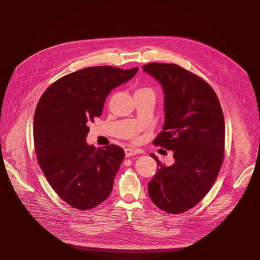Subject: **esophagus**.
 <instances>
[{
  "label": "esophagus",
  "mask_w": 260,
  "mask_h": 260,
  "mask_svg": "<svg viewBox=\"0 0 260 260\" xmlns=\"http://www.w3.org/2000/svg\"><path fill=\"white\" fill-rule=\"evenodd\" d=\"M124 152H125V156L126 157H131V156H134V155H136V154H138L139 153V149H136V148H125L124 149Z\"/></svg>",
  "instance_id": "obj_1"
}]
</instances>
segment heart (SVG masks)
Returning a JSON list of instances; mask_svg holds the SVG:
<instances>
[{
	"mask_svg": "<svg viewBox=\"0 0 260 260\" xmlns=\"http://www.w3.org/2000/svg\"><path fill=\"white\" fill-rule=\"evenodd\" d=\"M137 91H152L151 89H149V88H139V89H137Z\"/></svg>",
	"mask_w": 260,
	"mask_h": 260,
	"instance_id": "obj_1",
	"label": "heart"
}]
</instances>
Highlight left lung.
I'll list each match as a JSON object with an SVG mask.
<instances>
[{"label":"left lung","instance_id":"8db88e82","mask_svg":"<svg viewBox=\"0 0 260 260\" xmlns=\"http://www.w3.org/2000/svg\"><path fill=\"white\" fill-rule=\"evenodd\" d=\"M143 71L165 90L166 122L153 144L174 152L166 167L154 155L157 172L148 195L160 210L181 214L206 196L224 157L225 126L221 105L208 82L179 65L148 63Z\"/></svg>","mask_w":260,"mask_h":260}]
</instances>
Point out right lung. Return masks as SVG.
I'll return each mask as SVG.
<instances>
[{"label": "right lung", "mask_w": 260, "mask_h": 260, "mask_svg": "<svg viewBox=\"0 0 260 260\" xmlns=\"http://www.w3.org/2000/svg\"><path fill=\"white\" fill-rule=\"evenodd\" d=\"M138 70L86 67L53 82L38 102L34 119L38 163L54 192L74 209L91 210L112 192L124 151L115 144L95 148L85 138L108 93Z\"/></svg>", "instance_id": "add662e5"}]
</instances>
